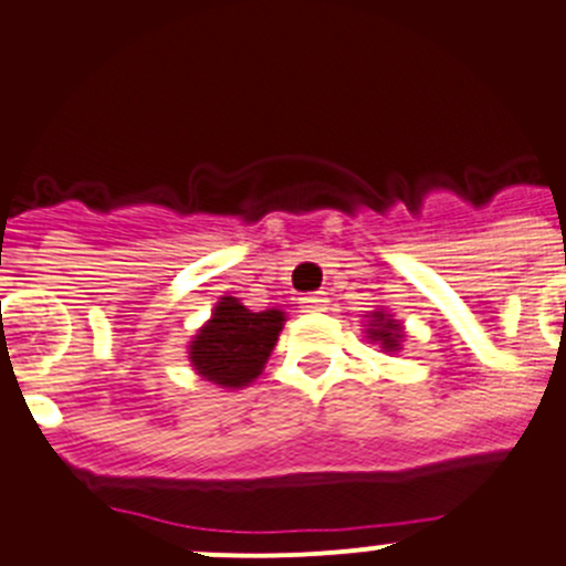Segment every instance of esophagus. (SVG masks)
<instances>
[{
	"label": "esophagus",
	"instance_id": "34e87169",
	"mask_svg": "<svg viewBox=\"0 0 566 566\" xmlns=\"http://www.w3.org/2000/svg\"><path fill=\"white\" fill-rule=\"evenodd\" d=\"M324 305H327V296L324 294H307L300 300V307L305 313H316V311H324Z\"/></svg>",
	"mask_w": 566,
	"mask_h": 566
}]
</instances>
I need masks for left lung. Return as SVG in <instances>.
Returning <instances> with one entry per match:
<instances>
[{"label": "left lung", "instance_id": "8db88e82", "mask_svg": "<svg viewBox=\"0 0 566 566\" xmlns=\"http://www.w3.org/2000/svg\"><path fill=\"white\" fill-rule=\"evenodd\" d=\"M366 338L371 344H379V349L385 355H396L401 349V340H405V324L399 318H394V313L377 307V311H368L366 316Z\"/></svg>", "mask_w": 566, "mask_h": 566}]
</instances>
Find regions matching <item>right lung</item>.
I'll return each mask as SVG.
<instances>
[{"label":"right lung","instance_id":"obj_1","mask_svg":"<svg viewBox=\"0 0 566 566\" xmlns=\"http://www.w3.org/2000/svg\"><path fill=\"white\" fill-rule=\"evenodd\" d=\"M283 324L285 313L277 307L253 313L237 296L226 294L187 344V357L206 382L226 390L248 388L264 371Z\"/></svg>","mask_w":566,"mask_h":566}]
</instances>
